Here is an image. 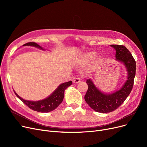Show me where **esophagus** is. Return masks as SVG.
I'll return each mask as SVG.
<instances>
[{
    "instance_id": "34e87169",
    "label": "esophagus",
    "mask_w": 147,
    "mask_h": 147,
    "mask_svg": "<svg viewBox=\"0 0 147 147\" xmlns=\"http://www.w3.org/2000/svg\"><path fill=\"white\" fill-rule=\"evenodd\" d=\"M80 81H81V80H80V78H76V79H74L73 83H79Z\"/></svg>"
}]
</instances>
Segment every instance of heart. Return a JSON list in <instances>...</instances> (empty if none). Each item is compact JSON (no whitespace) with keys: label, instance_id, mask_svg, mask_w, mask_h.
I'll use <instances>...</instances> for the list:
<instances>
[{"label":"heart","instance_id":"obj_1","mask_svg":"<svg viewBox=\"0 0 147 147\" xmlns=\"http://www.w3.org/2000/svg\"><path fill=\"white\" fill-rule=\"evenodd\" d=\"M96 55V54L95 52H88L86 53L85 54H84L83 55V59L86 61H91L93 60L95 57Z\"/></svg>","mask_w":147,"mask_h":147}]
</instances>
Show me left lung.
Here are the masks:
<instances>
[{"instance_id":"1","label":"left lung","mask_w":147,"mask_h":147,"mask_svg":"<svg viewBox=\"0 0 147 147\" xmlns=\"http://www.w3.org/2000/svg\"><path fill=\"white\" fill-rule=\"evenodd\" d=\"M115 49V59L125 65L128 73L127 80L119 90L110 94L100 91L90 79L86 80L88 89L84 99L96 112L107 113L114 111L123 103L133 88L136 73V62L129 51L123 45H111Z\"/></svg>"}]
</instances>
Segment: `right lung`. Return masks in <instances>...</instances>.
Here are the masks:
<instances>
[{
  "instance_id": "obj_1",
  "label": "right lung",
  "mask_w": 147,
  "mask_h": 147,
  "mask_svg": "<svg viewBox=\"0 0 147 147\" xmlns=\"http://www.w3.org/2000/svg\"><path fill=\"white\" fill-rule=\"evenodd\" d=\"M23 46H34V47L43 50V49L40 45H38L35 42H28L24 44ZM71 84L72 81L62 83L49 96H48L47 98L38 101H31L25 100L21 98L16 92L14 90L13 91L16 96L23 103H24L27 106H28V107H29L30 109L37 112L48 113L55 110L63 102L64 91L68 86L71 85Z\"/></svg>"
}]
</instances>
